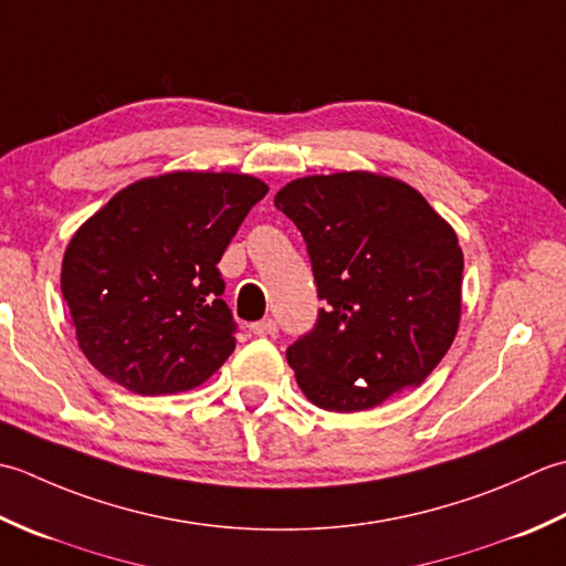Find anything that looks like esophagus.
<instances>
[{
	"instance_id": "obj_1",
	"label": "esophagus",
	"mask_w": 566,
	"mask_h": 566,
	"mask_svg": "<svg viewBox=\"0 0 566 566\" xmlns=\"http://www.w3.org/2000/svg\"><path fill=\"white\" fill-rule=\"evenodd\" d=\"M256 337H271V334L279 332V325H275V319H261V322H253V325L249 327Z\"/></svg>"
}]
</instances>
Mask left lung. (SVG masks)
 I'll return each instance as SVG.
<instances>
[{
    "mask_svg": "<svg viewBox=\"0 0 566 566\" xmlns=\"http://www.w3.org/2000/svg\"><path fill=\"white\" fill-rule=\"evenodd\" d=\"M275 207L303 234L327 303L285 352L307 400L356 412L418 388L459 327L454 229L418 190L364 170L287 182Z\"/></svg>",
    "mask_w": 566,
    "mask_h": 566,
    "instance_id": "obj_1",
    "label": "left lung"
}]
</instances>
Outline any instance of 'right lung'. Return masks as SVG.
Wrapping results in <instances>:
<instances>
[{"mask_svg":"<svg viewBox=\"0 0 566 566\" xmlns=\"http://www.w3.org/2000/svg\"><path fill=\"white\" fill-rule=\"evenodd\" d=\"M269 188L237 172L138 180L65 249L61 291L87 361L138 396L205 384L237 347L217 263Z\"/></svg>","mask_w":566,"mask_h":566,"instance_id":"add662e5","label":"right lung"}]
</instances>
